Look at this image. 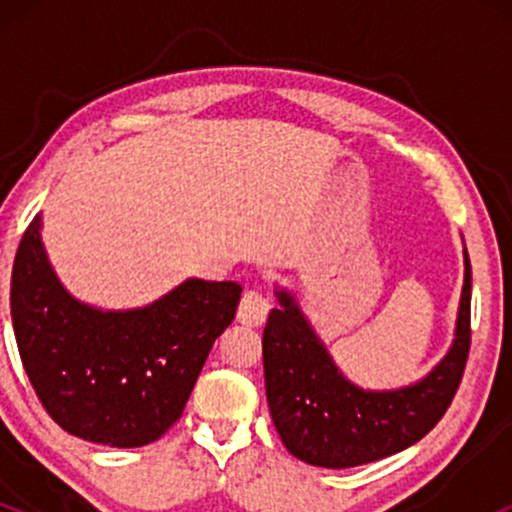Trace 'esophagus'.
<instances>
[{
    "instance_id": "34e87169",
    "label": "esophagus",
    "mask_w": 512,
    "mask_h": 512,
    "mask_svg": "<svg viewBox=\"0 0 512 512\" xmlns=\"http://www.w3.org/2000/svg\"><path fill=\"white\" fill-rule=\"evenodd\" d=\"M267 313H269V301L264 298V293L255 289L245 291L243 301L238 305V322H243V325L248 327H257L267 320Z\"/></svg>"
}]
</instances>
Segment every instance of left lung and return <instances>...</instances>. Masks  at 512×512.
Segmentation results:
<instances>
[{
  "mask_svg": "<svg viewBox=\"0 0 512 512\" xmlns=\"http://www.w3.org/2000/svg\"><path fill=\"white\" fill-rule=\"evenodd\" d=\"M262 332L264 387L276 431L298 460L346 469L383 460L421 440L448 411L467 366L472 327V264L464 248V286L455 339L443 361L419 383L399 390H361L346 380L291 293Z\"/></svg>",
  "mask_w": 512,
  "mask_h": 512,
  "instance_id": "1",
  "label": "left lung"
}]
</instances>
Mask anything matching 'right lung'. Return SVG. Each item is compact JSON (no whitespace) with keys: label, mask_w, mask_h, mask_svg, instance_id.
<instances>
[{"label":"right lung","mask_w":512,"mask_h":512,"mask_svg":"<svg viewBox=\"0 0 512 512\" xmlns=\"http://www.w3.org/2000/svg\"><path fill=\"white\" fill-rule=\"evenodd\" d=\"M40 226L38 214L11 272V322L35 395L55 424L88 443H154L182 416L243 286L187 279L146 308H91L52 272Z\"/></svg>","instance_id":"obj_1"}]
</instances>
